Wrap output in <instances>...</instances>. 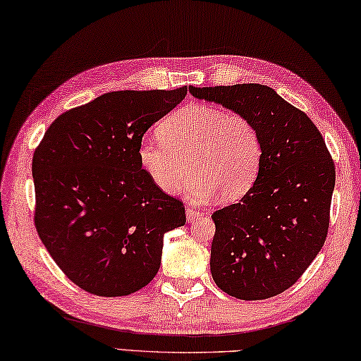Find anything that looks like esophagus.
<instances>
[{
  "label": "esophagus",
  "instance_id": "esophagus-1",
  "mask_svg": "<svg viewBox=\"0 0 361 361\" xmlns=\"http://www.w3.org/2000/svg\"><path fill=\"white\" fill-rule=\"evenodd\" d=\"M185 215H187V219L188 221H193L195 218H197V216H201V212L200 210H196L195 207H187V210H185Z\"/></svg>",
  "mask_w": 361,
  "mask_h": 361
}]
</instances>
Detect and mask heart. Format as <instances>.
Here are the masks:
<instances>
[{
  "label": "heart",
  "instance_id": "obj_1",
  "mask_svg": "<svg viewBox=\"0 0 361 361\" xmlns=\"http://www.w3.org/2000/svg\"><path fill=\"white\" fill-rule=\"evenodd\" d=\"M159 137L140 140L137 156L146 176L166 195L180 193L191 171V197L205 201L218 195L223 202H235L260 174L263 140L246 115L196 102L168 115Z\"/></svg>",
  "mask_w": 361,
  "mask_h": 361
}]
</instances>
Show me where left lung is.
Segmentation results:
<instances>
[{
    "mask_svg": "<svg viewBox=\"0 0 361 361\" xmlns=\"http://www.w3.org/2000/svg\"><path fill=\"white\" fill-rule=\"evenodd\" d=\"M190 93L249 116L263 140L252 190L212 215L213 281L243 300L277 296L298 282L324 245L334 159L313 121L268 85H191Z\"/></svg>",
    "mask_w": 361,
    "mask_h": 361,
    "instance_id": "8db88e82",
    "label": "left lung"
}]
</instances>
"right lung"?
Returning a JSON list of instances; mask_svg holds the SVG:
<instances>
[{
	"mask_svg": "<svg viewBox=\"0 0 361 361\" xmlns=\"http://www.w3.org/2000/svg\"><path fill=\"white\" fill-rule=\"evenodd\" d=\"M187 92L104 93L57 116L35 148V229L79 288L104 298L143 288L160 268L164 235L185 224L183 202L154 185L137 148Z\"/></svg>",
	"mask_w": 361,
	"mask_h": 361,
	"instance_id": "add662e5",
	"label": "right lung"
}]
</instances>
